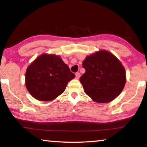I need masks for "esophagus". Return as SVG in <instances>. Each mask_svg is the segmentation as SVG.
I'll return each mask as SVG.
<instances>
[{"label":"esophagus","instance_id":"obj_1","mask_svg":"<svg viewBox=\"0 0 147 147\" xmlns=\"http://www.w3.org/2000/svg\"><path fill=\"white\" fill-rule=\"evenodd\" d=\"M75 75H76V79H78V78L80 77V73H76Z\"/></svg>","mask_w":147,"mask_h":147}]
</instances>
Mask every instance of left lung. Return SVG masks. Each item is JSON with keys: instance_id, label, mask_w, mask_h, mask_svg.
Here are the masks:
<instances>
[{"instance_id": "left-lung-1", "label": "left lung", "mask_w": 147, "mask_h": 147, "mask_svg": "<svg viewBox=\"0 0 147 147\" xmlns=\"http://www.w3.org/2000/svg\"><path fill=\"white\" fill-rule=\"evenodd\" d=\"M86 72L80 81L86 94L98 103H108L120 94L126 82L123 66L115 55L102 50L86 57Z\"/></svg>"}]
</instances>
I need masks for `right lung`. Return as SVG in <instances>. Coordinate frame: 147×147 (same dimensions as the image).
Returning <instances> with one entry per match:
<instances>
[{"instance_id":"add662e5","label":"right lung","mask_w":147,"mask_h":147,"mask_svg":"<svg viewBox=\"0 0 147 147\" xmlns=\"http://www.w3.org/2000/svg\"><path fill=\"white\" fill-rule=\"evenodd\" d=\"M75 77L60 57L43 54L27 68L26 86L30 94L39 101H51L65 91Z\"/></svg>"}]
</instances>
